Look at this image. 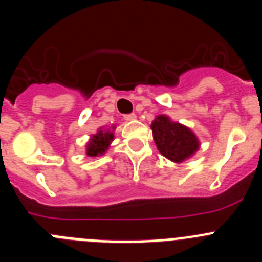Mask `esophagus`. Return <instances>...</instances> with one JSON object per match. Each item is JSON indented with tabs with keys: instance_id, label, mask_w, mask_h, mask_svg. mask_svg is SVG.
I'll return each mask as SVG.
<instances>
[{
	"instance_id": "1",
	"label": "esophagus",
	"mask_w": 262,
	"mask_h": 262,
	"mask_svg": "<svg viewBox=\"0 0 262 262\" xmlns=\"http://www.w3.org/2000/svg\"><path fill=\"white\" fill-rule=\"evenodd\" d=\"M124 120H127V122H133V120L136 119V115L135 114H127L123 117Z\"/></svg>"
}]
</instances>
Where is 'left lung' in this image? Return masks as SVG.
Listing matches in <instances>:
<instances>
[{
    "mask_svg": "<svg viewBox=\"0 0 262 262\" xmlns=\"http://www.w3.org/2000/svg\"><path fill=\"white\" fill-rule=\"evenodd\" d=\"M151 128L159 152L173 163H182L200 149L195 134L189 127L173 122L168 115H157Z\"/></svg>",
    "mask_w": 262,
    "mask_h": 262,
    "instance_id": "left-lung-1",
    "label": "left lung"
}]
</instances>
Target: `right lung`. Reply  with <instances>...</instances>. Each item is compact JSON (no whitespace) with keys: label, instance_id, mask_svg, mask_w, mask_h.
Wrapping results in <instances>:
<instances>
[{"label":"right lung","instance_id":"add662e5","mask_svg":"<svg viewBox=\"0 0 262 262\" xmlns=\"http://www.w3.org/2000/svg\"><path fill=\"white\" fill-rule=\"evenodd\" d=\"M115 126H111V128H101L97 131V134L90 136L89 142L86 143V155L90 157L102 156L110 147L111 142L114 140V129Z\"/></svg>","mask_w":262,"mask_h":262}]
</instances>
